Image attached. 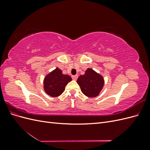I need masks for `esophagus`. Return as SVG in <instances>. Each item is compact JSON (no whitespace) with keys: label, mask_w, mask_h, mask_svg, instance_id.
<instances>
[{"label":"esophagus","mask_w":150,"mask_h":150,"mask_svg":"<svg viewBox=\"0 0 150 150\" xmlns=\"http://www.w3.org/2000/svg\"><path fill=\"white\" fill-rule=\"evenodd\" d=\"M78 75H74V76H72V79H73V80L76 81L77 79H78Z\"/></svg>","instance_id":"obj_1"}]
</instances>
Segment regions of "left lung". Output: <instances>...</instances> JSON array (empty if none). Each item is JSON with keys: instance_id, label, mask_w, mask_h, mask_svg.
<instances>
[{"instance_id": "8db88e82", "label": "left lung", "mask_w": 150, "mask_h": 150, "mask_svg": "<svg viewBox=\"0 0 150 150\" xmlns=\"http://www.w3.org/2000/svg\"><path fill=\"white\" fill-rule=\"evenodd\" d=\"M77 83L85 96L94 98L100 93L104 84V80L100 74L91 68H88L84 74L79 76Z\"/></svg>"}]
</instances>
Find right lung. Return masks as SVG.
<instances>
[{"mask_svg": "<svg viewBox=\"0 0 150 150\" xmlns=\"http://www.w3.org/2000/svg\"><path fill=\"white\" fill-rule=\"evenodd\" d=\"M71 81L70 76L62 74V71L57 67L44 78V89L49 96L57 97L64 91L66 86Z\"/></svg>", "mask_w": 150, "mask_h": 150, "instance_id": "1", "label": "right lung"}]
</instances>
